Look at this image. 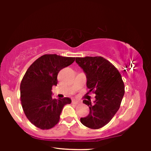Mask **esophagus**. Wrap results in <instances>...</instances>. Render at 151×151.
<instances>
[{"instance_id": "obj_1", "label": "esophagus", "mask_w": 151, "mask_h": 151, "mask_svg": "<svg viewBox=\"0 0 151 151\" xmlns=\"http://www.w3.org/2000/svg\"><path fill=\"white\" fill-rule=\"evenodd\" d=\"M72 104H78V102L75 101V100H73L72 101Z\"/></svg>"}]
</instances>
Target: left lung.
<instances>
[{
	"label": "left lung",
	"instance_id": "obj_1",
	"mask_svg": "<svg viewBox=\"0 0 151 151\" xmlns=\"http://www.w3.org/2000/svg\"><path fill=\"white\" fill-rule=\"evenodd\" d=\"M75 61L86 74L88 93L96 94L94 103L83 101L90 112L81 122L90 129H101L111 121L121 106L124 94L122 76L115 66L102 57H76Z\"/></svg>",
	"mask_w": 151,
	"mask_h": 151
}]
</instances>
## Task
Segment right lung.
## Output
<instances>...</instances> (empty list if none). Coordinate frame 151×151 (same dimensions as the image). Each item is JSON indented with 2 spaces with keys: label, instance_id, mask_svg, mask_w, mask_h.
I'll return each instance as SVG.
<instances>
[{
  "label": "right lung",
  "instance_id": "obj_1",
  "mask_svg": "<svg viewBox=\"0 0 151 151\" xmlns=\"http://www.w3.org/2000/svg\"><path fill=\"white\" fill-rule=\"evenodd\" d=\"M75 57L44 55L28 68L20 83V101L25 115L35 127L42 130L54 127L64 106L71 99L52 98V87L57 86L59 71L70 65Z\"/></svg>",
  "mask_w": 151,
  "mask_h": 151
}]
</instances>
